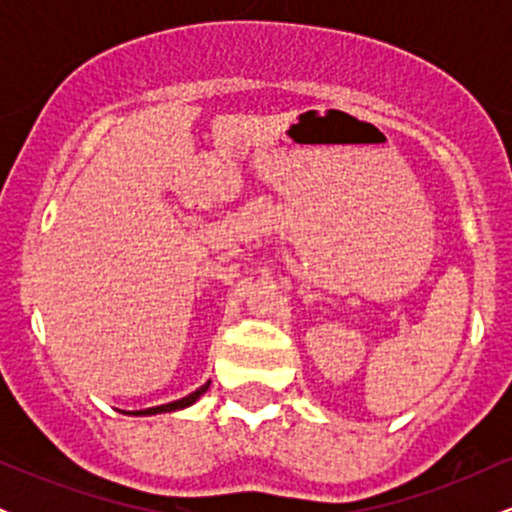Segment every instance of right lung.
<instances>
[{
  "instance_id": "obj_1",
  "label": "right lung",
  "mask_w": 512,
  "mask_h": 512,
  "mask_svg": "<svg viewBox=\"0 0 512 512\" xmlns=\"http://www.w3.org/2000/svg\"><path fill=\"white\" fill-rule=\"evenodd\" d=\"M209 385H211V380L209 383H204L202 387H199V390H195V392H190V395L187 397H182V399H175V402H168V404H161V407H151V409H139V411H127V414H132V416H154V414H168V411H178V409H187V407H192V404L197 402L199 397L204 395V392L209 390Z\"/></svg>"
}]
</instances>
